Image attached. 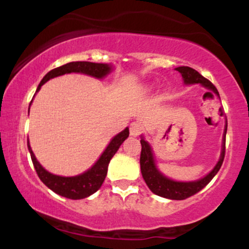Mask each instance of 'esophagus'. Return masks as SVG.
Returning a JSON list of instances; mask_svg holds the SVG:
<instances>
[{
	"label": "esophagus",
	"instance_id": "1",
	"mask_svg": "<svg viewBox=\"0 0 249 249\" xmlns=\"http://www.w3.org/2000/svg\"><path fill=\"white\" fill-rule=\"evenodd\" d=\"M142 132V125L139 122H133L130 125V134L133 137L141 136Z\"/></svg>",
	"mask_w": 249,
	"mask_h": 249
}]
</instances>
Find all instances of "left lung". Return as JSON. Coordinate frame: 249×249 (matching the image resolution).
<instances>
[{"label": "left lung", "mask_w": 249, "mask_h": 249, "mask_svg": "<svg viewBox=\"0 0 249 249\" xmlns=\"http://www.w3.org/2000/svg\"><path fill=\"white\" fill-rule=\"evenodd\" d=\"M181 73L182 79H184L185 84H201L202 87L210 89L213 93H215L216 96H219L218 90L214 87L213 83H211L207 78H205L204 76H201L196 70L192 69L190 67H179L176 69ZM222 115V113H221ZM226 132H227V124L225 127V133H224V141H222V151L221 156L218 164L215 165V167L204 178L196 180V181H190V182H182V181H174L172 179H168L167 177H165L164 174H161L157 170L156 162L153 159V153L152 148H151L150 144L145 141L144 138L141 139L142 144V152H141V170L142 178H144L145 182L150 188L151 191L157 196H162V198L172 199V200H184L190 196H194L196 193H198L199 191H201L208 182L214 178L216 173L219 172L220 167H221L222 162H224L225 158V145H226Z\"/></svg>", "instance_id": "obj_1"}]
</instances>
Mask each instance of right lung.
<instances>
[{
  "instance_id": "add662e5",
  "label": "right lung",
  "mask_w": 249,
  "mask_h": 249,
  "mask_svg": "<svg viewBox=\"0 0 249 249\" xmlns=\"http://www.w3.org/2000/svg\"><path fill=\"white\" fill-rule=\"evenodd\" d=\"M111 70H112V67H111V65L103 64V63H68V64H64L62 65V67L53 69L43 77L38 88H37L36 92L41 89V87L45 82L53 78V77L64 75V73L81 72L85 73V75L96 77V78H103V77L107 76ZM128 133L130 132H128V128L126 127L124 131H122L121 133H118L117 136L113 137L112 141L110 142V144L107 145V148H105V151L103 152L102 156L99 157L98 160L96 161V164L93 165L90 170H88L87 172L76 177H61L48 172V171L45 170V168H43L42 165L37 161L35 154H34L33 150H31L29 145V141H28V148H29L31 160H33L37 176H38L39 179L42 180L43 184H44L45 186L49 187L50 190L53 191L55 193L59 194V196H65V198L68 199L78 200L87 198V196L97 192V191L101 188L102 184L105 180V177H107L108 162H110L112 157L115 156V153L118 151V148L121 147L123 142L127 138Z\"/></svg>"
}]
</instances>
